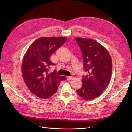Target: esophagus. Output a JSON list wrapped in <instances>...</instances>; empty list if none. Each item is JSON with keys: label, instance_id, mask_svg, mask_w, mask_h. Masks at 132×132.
Here are the masks:
<instances>
[{"label": "esophagus", "instance_id": "1", "mask_svg": "<svg viewBox=\"0 0 132 132\" xmlns=\"http://www.w3.org/2000/svg\"><path fill=\"white\" fill-rule=\"evenodd\" d=\"M72 79V77H67V80H70Z\"/></svg>", "mask_w": 132, "mask_h": 132}]
</instances>
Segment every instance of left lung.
Masks as SVG:
<instances>
[{
	"label": "left lung",
	"instance_id": "obj_1",
	"mask_svg": "<svg viewBox=\"0 0 132 132\" xmlns=\"http://www.w3.org/2000/svg\"><path fill=\"white\" fill-rule=\"evenodd\" d=\"M80 48L84 70L87 74L82 78V86L77 91L80 96L90 100L99 96L110 82L112 63L109 52L94 39L75 38Z\"/></svg>",
	"mask_w": 132,
	"mask_h": 132
}]
</instances>
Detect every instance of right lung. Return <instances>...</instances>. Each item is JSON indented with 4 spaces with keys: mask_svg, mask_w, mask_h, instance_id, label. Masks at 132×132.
<instances>
[{
    "mask_svg": "<svg viewBox=\"0 0 132 132\" xmlns=\"http://www.w3.org/2000/svg\"><path fill=\"white\" fill-rule=\"evenodd\" d=\"M63 37L38 38L27 50L22 63V74L26 86L32 93L43 99L51 97L57 91L58 85L64 76H59L50 68L54 65L50 55L67 41Z\"/></svg>",
    "mask_w": 132,
    "mask_h": 132,
    "instance_id": "1",
    "label": "right lung"
}]
</instances>
